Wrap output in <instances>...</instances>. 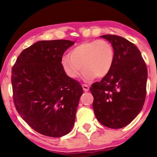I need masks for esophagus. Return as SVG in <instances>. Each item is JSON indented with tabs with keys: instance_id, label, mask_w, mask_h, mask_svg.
I'll return each instance as SVG.
<instances>
[{
	"instance_id": "esophagus-1",
	"label": "esophagus",
	"mask_w": 157,
	"mask_h": 157,
	"mask_svg": "<svg viewBox=\"0 0 157 157\" xmlns=\"http://www.w3.org/2000/svg\"><path fill=\"white\" fill-rule=\"evenodd\" d=\"M82 87H83V91H88L89 90V86L86 85V84H83Z\"/></svg>"
}]
</instances>
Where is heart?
Instances as JSON below:
<instances>
[{"label":"heart","instance_id":"b5f03b06","mask_svg":"<svg viewBox=\"0 0 157 157\" xmlns=\"http://www.w3.org/2000/svg\"><path fill=\"white\" fill-rule=\"evenodd\" d=\"M115 51L110 42L106 40L83 41L73 48L69 56L61 59L62 68L66 76L76 79L82 70L86 81L106 76L115 62Z\"/></svg>","mask_w":157,"mask_h":157}]
</instances>
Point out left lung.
<instances>
[{
  "label": "left lung",
  "instance_id": "1",
  "mask_svg": "<svg viewBox=\"0 0 157 157\" xmlns=\"http://www.w3.org/2000/svg\"><path fill=\"white\" fill-rule=\"evenodd\" d=\"M100 37L111 42L116 58L111 72L90 88L94 114L102 125L120 128L131 123L143 108L147 68L133 43L116 35Z\"/></svg>",
  "mask_w": 157,
  "mask_h": 157
}]
</instances>
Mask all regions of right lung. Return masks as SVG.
Masks as SVG:
<instances>
[{
    "label": "right lung",
    "instance_id": "right-lung-1",
    "mask_svg": "<svg viewBox=\"0 0 157 157\" xmlns=\"http://www.w3.org/2000/svg\"><path fill=\"white\" fill-rule=\"evenodd\" d=\"M74 44L68 40L38 41L24 49L12 67L16 111L45 136H63L74 126L83 89L66 76L61 66L64 52Z\"/></svg>",
    "mask_w": 157,
    "mask_h": 157
}]
</instances>
